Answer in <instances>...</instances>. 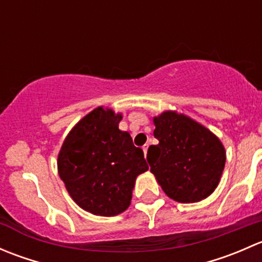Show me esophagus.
I'll list each match as a JSON object with an SVG mask.
<instances>
[{"label": "esophagus", "mask_w": 262, "mask_h": 262, "mask_svg": "<svg viewBox=\"0 0 262 262\" xmlns=\"http://www.w3.org/2000/svg\"><path fill=\"white\" fill-rule=\"evenodd\" d=\"M148 147H149V144H144V146H143V152H144V156H147V150H148Z\"/></svg>", "instance_id": "esophagus-1"}]
</instances>
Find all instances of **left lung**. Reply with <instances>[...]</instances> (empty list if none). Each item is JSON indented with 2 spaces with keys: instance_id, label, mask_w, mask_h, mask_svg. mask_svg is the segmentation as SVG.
<instances>
[{
  "instance_id": "8db88e82",
  "label": "left lung",
  "mask_w": 262,
  "mask_h": 262,
  "mask_svg": "<svg viewBox=\"0 0 262 262\" xmlns=\"http://www.w3.org/2000/svg\"><path fill=\"white\" fill-rule=\"evenodd\" d=\"M158 144L148 148L150 172L168 198L196 203L216 189L226 149L208 128L181 113L167 110L153 118Z\"/></svg>"
}]
</instances>
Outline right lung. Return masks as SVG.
Returning a JSON list of instances; mask_svg holds the SVG:
<instances>
[{
  "label": "right lung",
  "instance_id": "1",
  "mask_svg": "<svg viewBox=\"0 0 262 262\" xmlns=\"http://www.w3.org/2000/svg\"><path fill=\"white\" fill-rule=\"evenodd\" d=\"M120 113L99 106L71 129L58 153V173L86 212L114 216L130 205L136 179L146 172L143 150L119 129Z\"/></svg>",
  "mask_w": 262,
  "mask_h": 262
}]
</instances>
